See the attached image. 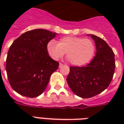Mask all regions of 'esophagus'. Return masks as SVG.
<instances>
[{
  "label": "esophagus",
  "mask_w": 124,
  "mask_h": 124,
  "mask_svg": "<svg viewBox=\"0 0 124 124\" xmlns=\"http://www.w3.org/2000/svg\"><path fill=\"white\" fill-rule=\"evenodd\" d=\"M64 66V64H62V63H60V64H59V68H62V66Z\"/></svg>",
  "instance_id": "obj_1"
}]
</instances>
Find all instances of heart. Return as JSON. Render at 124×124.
<instances>
[{
  "label": "heart",
  "instance_id": "heart-1",
  "mask_svg": "<svg viewBox=\"0 0 124 124\" xmlns=\"http://www.w3.org/2000/svg\"><path fill=\"white\" fill-rule=\"evenodd\" d=\"M47 49L54 60L62 58L66 53L70 62L74 66H81L87 64L93 58L96 46L93 40L77 37H64L58 43L51 41Z\"/></svg>",
  "mask_w": 124,
  "mask_h": 124
}]
</instances>
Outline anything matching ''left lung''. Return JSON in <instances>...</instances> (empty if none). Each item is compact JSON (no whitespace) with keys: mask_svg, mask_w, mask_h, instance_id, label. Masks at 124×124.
Returning a JSON list of instances; mask_svg holds the SVG:
<instances>
[{"mask_svg":"<svg viewBox=\"0 0 124 124\" xmlns=\"http://www.w3.org/2000/svg\"><path fill=\"white\" fill-rule=\"evenodd\" d=\"M90 35L96 45V55L84 67L71 66L67 82L77 96L88 98L104 91L109 85L115 69V54L101 38Z\"/></svg>","mask_w":124,"mask_h":124,"instance_id":"left-lung-1","label":"left lung"}]
</instances>
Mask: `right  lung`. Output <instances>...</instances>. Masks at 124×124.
Instances as JSON below:
<instances>
[{"label": "right lung", "mask_w": 124, "mask_h": 124, "mask_svg": "<svg viewBox=\"0 0 124 124\" xmlns=\"http://www.w3.org/2000/svg\"><path fill=\"white\" fill-rule=\"evenodd\" d=\"M57 35L36 29L15 40L6 58L7 75L13 89L22 96L35 98L46 88L59 63L49 56L47 45Z\"/></svg>", "instance_id": "1"}]
</instances>
